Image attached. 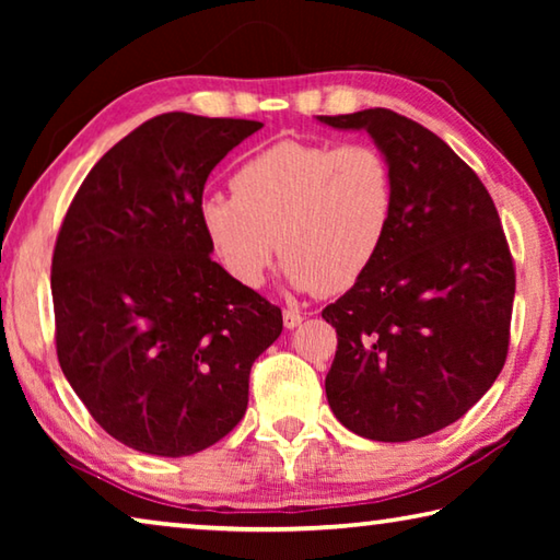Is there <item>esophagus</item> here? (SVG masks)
<instances>
[{
  "label": "esophagus",
  "instance_id": "obj_1",
  "mask_svg": "<svg viewBox=\"0 0 560 560\" xmlns=\"http://www.w3.org/2000/svg\"><path fill=\"white\" fill-rule=\"evenodd\" d=\"M301 320H303V316L299 314V311H293V308H287V311H283V326H287L289 330H291V328H296V326H301Z\"/></svg>",
  "mask_w": 560,
  "mask_h": 560
}]
</instances>
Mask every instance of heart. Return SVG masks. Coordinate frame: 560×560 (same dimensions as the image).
<instances>
[{"label":"heart","mask_w":560,"mask_h":560,"mask_svg":"<svg viewBox=\"0 0 560 560\" xmlns=\"http://www.w3.org/2000/svg\"><path fill=\"white\" fill-rule=\"evenodd\" d=\"M200 222L217 259L246 289L267 281L273 252L293 289L340 293L381 254L395 212L393 167L373 145L281 140L234 170Z\"/></svg>","instance_id":"heart-1"}]
</instances>
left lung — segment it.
I'll use <instances>...</instances> for the list:
<instances>
[{
	"mask_svg": "<svg viewBox=\"0 0 560 560\" xmlns=\"http://www.w3.org/2000/svg\"><path fill=\"white\" fill-rule=\"evenodd\" d=\"M316 120L365 130L395 179L381 254L324 308L338 334L328 405L365 440L428 438L477 405L504 368L516 277L497 207L442 138L400 113Z\"/></svg>",
	"mask_w": 560,
	"mask_h": 560,
	"instance_id": "obj_1",
	"label": "left lung"
}]
</instances>
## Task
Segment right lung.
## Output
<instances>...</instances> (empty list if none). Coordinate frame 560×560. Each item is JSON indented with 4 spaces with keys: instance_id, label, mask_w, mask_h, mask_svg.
Returning a JSON list of instances; mask_svg holds the SVG:
<instances>
[{
    "instance_id": "1",
    "label": "right lung",
    "mask_w": 560,
    "mask_h": 560,
    "mask_svg": "<svg viewBox=\"0 0 560 560\" xmlns=\"http://www.w3.org/2000/svg\"><path fill=\"white\" fill-rule=\"evenodd\" d=\"M264 122L163 113L103 155L51 261L56 355L118 442L187 457L230 434L281 308L236 283L200 222L214 165Z\"/></svg>"
}]
</instances>
